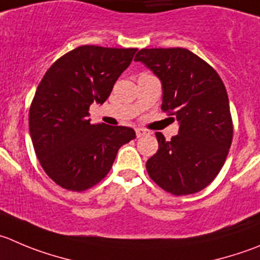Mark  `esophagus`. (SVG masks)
Listing matches in <instances>:
<instances>
[{
    "instance_id": "esophagus-1",
    "label": "esophagus",
    "mask_w": 260,
    "mask_h": 260,
    "mask_svg": "<svg viewBox=\"0 0 260 260\" xmlns=\"http://www.w3.org/2000/svg\"><path fill=\"white\" fill-rule=\"evenodd\" d=\"M135 133H137V137L138 138H140V137H143V135H147L148 134L147 130H144V128H137V130H135Z\"/></svg>"
}]
</instances>
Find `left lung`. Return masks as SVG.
I'll return each mask as SVG.
<instances>
[{
    "label": "left lung",
    "mask_w": 260,
    "mask_h": 260,
    "mask_svg": "<svg viewBox=\"0 0 260 260\" xmlns=\"http://www.w3.org/2000/svg\"><path fill=\"white\" fill-rule=\"evenodd\" d=\"M162 83V111L179 121V134L147 160L150 179L174 195L208 186L224 165L232 143L230 103L217 71L186 48H144L135 56Z\"/></svg>",
    "instance_id": "left-lung-1"
}]
</instances>
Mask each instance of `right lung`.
Masks as SVG:
<instances>
[{
  "label": "right lung",
  "mask_w": 260,
  "mask_h": 260,
  "mask_svg": "<svg viewBox=\"0 0 260 260\" xmlns=\"http://www.w3.org/2000/svg\"><path fill=\"white\" fill-rule=\"evenodd\" d=\"M137 48L80 46L44 74L29 110V132L44 172L66 190L84 191L110 172L118 149L135 139L126 126L90 123Z\"/></svg>",
  "instance_id": "right-lung-1"
}]
</instances>
